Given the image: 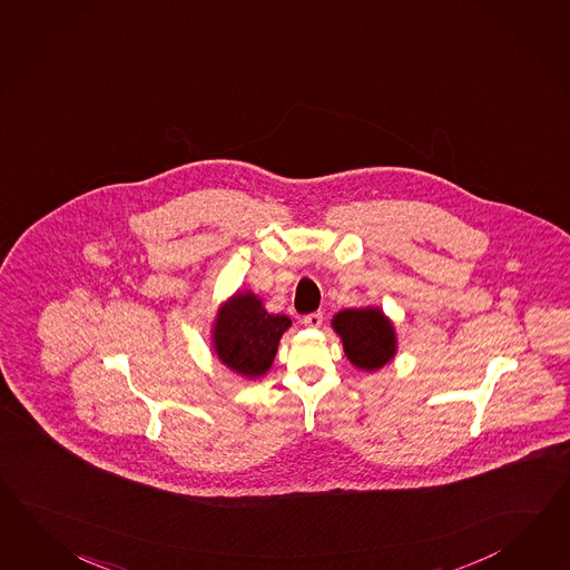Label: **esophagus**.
Returning a JSON list of instances; mask_svg holds the SVG:
<instances>
[{
  "instance_id": "34e87169",
  "label": "esophagus",
  "mask_w": 570,
  "mask_h": 570,
  "mask_svg": "<svg viewBox=\"0 0 570 570\" xmlns=\"http://www.w3.org/2000/svg\"><path fill=\"white\" fill-rule=\"evenodd\" d=\"M302 322H304V326H307V328H320L322 326V314L320 312L307 314Z\"/></svg>"
}]
</instances>
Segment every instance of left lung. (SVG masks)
I'll return each mask as SVG.
<instances>
[{
  "instance_id": "obj_1",
  "label": "left lung",
  "mask_w": 570,
  "mask_h": 570,
  "mask_svg": "<svg viewBox=\"0 0 570 570\" xmlns=\"http://www.w3.org/2000/svg\"><path fill=\"white\" fill-rule=\"evenodd\" d=\"M332 331L343 341L344 355L353 367L377 371L396 357L397 336L394 322L375 305L348 307L334 314Z\"/></svg>"
}]
</instances>
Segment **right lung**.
Masks as SVG:
<instances>
[{"instance_id": "right-lung-1", "label": "right lung", "mask_w": 570, "mask_h": 570, "mask_svg": "<svg viewBox=\"0 0 570 570\" xmlns=\"http://www.w3.org/2000/svg\"><path fill=\"white\" fill-rule=\"evenodd\" d=\"M289 326L292 318L268 314L256 293L238 289L215 314L213 351L227 370L246 380H258L271 370L278 341Z\"/></svg>"}]
</instances>
